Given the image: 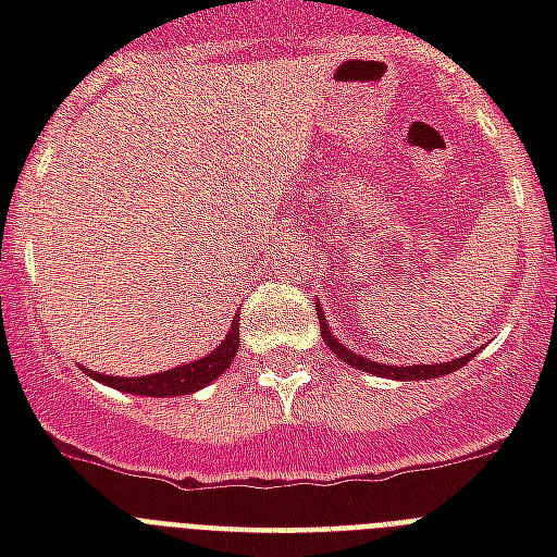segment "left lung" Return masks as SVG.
<instances>
[{
    "label": "left lung",
    "mask_w": 557,
    "mask_h": 557,
    "mask_svg": "<svg viewBox=\"0 0 557 557\" xmlns=\"http://www.w3.org/2000/svg\"><path fill=\"white\" fill-rule=\"evenodd\" d=\"M318 321H321V335L326 341V347L341 358V361H347L349 367H356V370L372 372V375H381V379H396V381H431L440 379V375H448V372L459 370V367H466L476 352H468L462 358H454V361H445V364H413V367H393V364H379V361H370V358L358 356L352 349H347L341 344L335 335L326 326V314H323L321 304H318Z\"/></svg>",
    "instance_id": "8db88e82"
}]
</instances>
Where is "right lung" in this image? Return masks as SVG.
Instances as JSON below:
<instances>
[{"instance_id": "obj_1", "label": "right lung", "mask_w": 557, "mask_h": 557, "mask_svg": "<svg viewBox=\"0 0 557 557\" xmlns=\"http://www.w3.org/2000/svg\"><path fill=\"white\" fill-rule=\"evenodd\" d=\"M236 349H239V318L231 323L225 341L219 344L213 352L205 358H196L190 364H178L168 372H156V375H135V379H121V375H103V372L86 370L95 381L115 387L121 393H133V396H150V398H173L187 396L196 389L208 387L210 381H216L222 372L231 367Z\"/></svg>"}]
</instances>
